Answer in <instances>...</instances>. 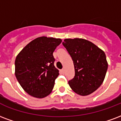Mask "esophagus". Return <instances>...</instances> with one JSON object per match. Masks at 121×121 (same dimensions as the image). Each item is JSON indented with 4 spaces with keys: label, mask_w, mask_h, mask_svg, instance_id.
<instances>
[{
    "label": "esophagus",
    "mask_w": 121,
    "mask_h": 121,
    "mask_svg": "<svg viewBox=\"0 0 121 121\" xmlns=\"http://www.w3.org/2000/svg\"><path fill=\"white\" fill-rule=\"evenodd\" d=\"M61 73H62V74H64V73H65V70H64V69H62V70H61Z\"/></svg>",
    "instance_id": "obj_1"
}]
</instances>
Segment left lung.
I'll return each mask as SVG.
<instances>
[{
    "mask_svg": "<svg viewBox=\"0 0 121 121\" xmlns=\"http://www.w3.org/2000/svg\"><path fill=\"white\" fill-rule=\"evenodd\" d=\"M62 44L74 65L75 76L69 81L70 87L79 95H89L101 85L105 77L108 63L105 52L83 39H66Z\"/></svg>",
    "mask_w": 121,
    "mask_h": 121,
    "instance_id": "8db88e82",
    "label": "left lung"
}]
</instances>
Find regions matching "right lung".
Listing matches in <instances>:
<instances>
[{
	"instance_id": "add662e5",
	"label": "right lung",
	"mask_w": 121,
	"mask_h": 121,
	"mask_svg": "<svg viewBox=\"0 0 121 121\" xmlns=\"http://www.w3.org/2000/svg\"><path fill=\"white\" fill-rule=\"evenodd\" d=\"M61 41V39L40 37L28 43L17 55L16 77L28 95L42 98L51 93L59 75L52 54Z\"/></svg>"
}]
</instances>
